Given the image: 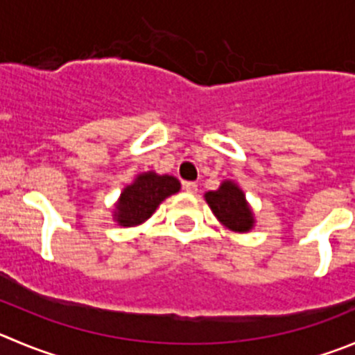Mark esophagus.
<instances>
[{
	"label": "esophagus",
	"mask_w": 355,
	"mask_h": 355,
	"mask_svg": "<svg viewBox=\"0 0 355 355\" xmlns=\"http://www.w3.org/2000/svg\"><path fill=\"white\" fill-rule=\"evenodd\" d=\"M183 188L184 191H188V193H197L198 191L197 183H193V181H187V183H183Z\"/></svg>",
	"instance_id": "1"
}]
</instances>
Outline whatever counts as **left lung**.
I'll list each match as a JSON object with an SVG mask.
<instances>
[{
	"mask_svg": "<svg viewBox=\"0 0 355 355\" xmlns=\"http://www.w3.org/2000/svg\"><path fill=\"white\" fill-rule=\"evenodd\" d=\"M204 198L212 214L228 230L235 234H248L254 228V212L245 198L244 190L235 181H221L218 190L205 191Z\"/></svg>",
	"mask_w": 355,
	"mask_h": 355,
	"instance_id": "left-lung-1",
	"label": "left lung"
}]
</instances>
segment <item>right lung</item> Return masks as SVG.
Here are the masks:
<instances>
[{
    "label": "right lung",
    "mask_w": 355,
    "mask_h": 355,
    "mask_svg": "<svg viewBox=\"0 0 355 355\" xmlns=\"http://www.w3.org/2000/svg\"><path fill=\"white\" fill-rule=\"evenodd\" d=\"M180 190L181 183L174 175L157 174L155 171L141 172L120 193L114 204L113 219L123 228L143 225L165 198Z\"/></svg>",
    "instance_id": "add662e5"
}]
</instances>
